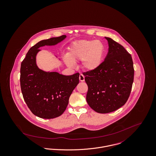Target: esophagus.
Listing matches in <instances>:
<instances>
[{"label": "esophagus", "instance_id": "obj_1", "mask_svg": "<svg viewBox=\"0 0 156 156\" xmlns=\"http://www.w3.org/2000/svg\"><path fill=\"white\" fill-rule=\"evenodd\" d=\"M79 79H80V81L81 82H83V81H84L85 77H84V76L83 75V74H80V75Z\"/></svg>", "mask_w": 156, "mask_h": 156}]
</instances>
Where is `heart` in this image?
<instances>
[{
    "label": "heart",
    "instance_id": "obj_1",
    "mask_svg": "<svg viewBox=\"0 0 156 156\" xmlns=\"http://www.w3.org/2000/svg\"><path fill=\"white\" fill-rule=\"evenodd\" d=\"M105 51V46L101 40L79 41L70 47L65 61L69 67L78 61H82L83 68L87 71L93 72L102 64Z\"/></svg>",
    "mask_w": 156,
    "mask_h": 156
}]
</instances>
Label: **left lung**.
<instances>
[{
  "instance_id": "8db88e82",
  "label": "left lung",
  "mask_w": 156,
  "mask_h": 156,
  "mask_svg": "<svg viewBox=\"0 0 156 156\" xmlns=\"http://www.w3.org/2000/svg\"><path fill=\"white\" fill-rule=\"evenodd\" d=\"M108 54L99 69L84 73L88 86L86 100L94 111L106 114L116 111L127 102L134 78L131 55L110 37Z\"/></svg>"
}]
</instances>
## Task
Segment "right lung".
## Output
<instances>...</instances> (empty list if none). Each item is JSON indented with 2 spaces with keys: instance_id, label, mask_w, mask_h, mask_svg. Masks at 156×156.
I'll return each instance as SVG.
<instances>
[{
  "instance_id": "add662e5",
  "label": "right lung",
  "mask_w": 156,
  "mask_h": 156,
  "mask_svg": "<svg viewBox=\"0 0 156 156\" xmlns=\"http://www.w3.org/2000/svg\"><path fill=\"white\" fill-rule=\"evenodd\" d=\"M66 37V35H62L39 41L30 48L21 64L20 86L23 98L32 112L42 119L60 116L66 109L70 94L79 83V73L63 75L57 72L41 69L36 64L40 47L55 45Z\"/></svg>"
}]
</instances>
